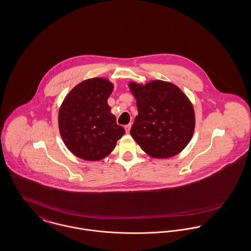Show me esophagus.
Masks as SVG:
<instances>
[{"mask_svg": "<svg viewBox=\"0 0 251 251\" xmlns=\"http://www.w3.org/2000/svg\"><path fill=\"white\" fill-rule=\"evenodd\" d=\"M131 126H132V124H131V123H130V124L125 125V131H126V133H127V134H129V132H130V130H131Z\"/></svg>", "mask_w": 251, "mask_h": 251, "instance_id": "obj_1", "label": "esophagus"}]
</instances>
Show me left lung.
<instances>
[{"instance_id":"left-lung-1","label":"left lung","mask_w":251,"mask_h":251,"mask_svg":"<svg viewBox=\"0 0 251 251\" xmlns=\"http://www.w3.org/2000/svg\"><path fill=\"white\" fill-rule=\"evenodd\" d=\"M138 115L130 134L152 157L168 158L180 153L195 130L191 101L170 82L153 80L145 85L130 82Z\"/></svg>"}]
</instances>
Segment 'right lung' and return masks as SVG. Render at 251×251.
I'll return each mask as SVG.
<instances>
[{"label": "right lung", "mask_w": 251, "mask_h": 251, "mask_svg": "<svg viewBox=\"0 0 251 251\" xmlns=\"http://www.w3.org/2000/svg\"><path fill=\"white\" fill-rule=\"evenodd\" d=\"M113 90V83L106 78L87 79L68 94L60 107L61 137L67 148L82 159L106 157L125 134L107 102Z\"/></svg>", "instance_id": "1"}]
</instances>
